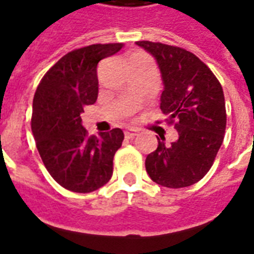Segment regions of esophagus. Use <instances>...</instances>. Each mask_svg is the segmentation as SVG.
<instances>
[{
	"mask_svg": "<svg viewBox=\"0 0 254 254\" xmlns=\"http://www.w3.org/2000/svg\"><path fill=\"white\" fill-rule=\"evenodd\" d=\"M138 135V131L136 129H132V128H129V129H126L125 131V136L127 139H132L135 138Z\"/></svg>",
	"mask_w": 254,
	"mask_h": 254,
	"instance_id": "1",
	"label": "esophagus"
}]
</instances>
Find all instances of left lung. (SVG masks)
I'll list each match as a JSON object with an SVG mask.
<instances>
[{
	"label": "left lung",
	"mask_w": 254,
	"mask_h": 254,
	"mask_svg": "<svg viewBox=\"0 0 254 254\" xmlns=\"http://www.w3.org/2000/svg\"><path fill=\"white\" fill-rule=\"evenodd\" d=\"M136 45L155 57L163 92L161 110L179 138L146 158V171L155 184L170 189L191 186L213 166L226 128L224 91L210 68L184 48L151 41Z\"/></svg>",
	"instance_id": "1"
}]
</instances>
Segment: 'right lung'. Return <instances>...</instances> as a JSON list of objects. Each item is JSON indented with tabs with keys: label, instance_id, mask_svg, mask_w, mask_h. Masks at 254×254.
Wrapping results in <instances>:
<instances>
[{
	"label": "right lung",
	"instance_id": "add662e5",
	"mask_svg": "<svg viewBox=\"0 0 254 254\" xmlns=\"http://www.w3.org/2000/svg\"><path fill=\"white\" fill-rule=\"evenodd\" d=\"M122 48L120 43L93 44L66 53L44 75L34 93L36 146L48 173L70 191H95L112 177L123 131L114 128L88 136L80 114L98 99L99 62Z\"/></svg>",
	"mask_w": 254,
	"mask_h": 254
}]
</instances>
